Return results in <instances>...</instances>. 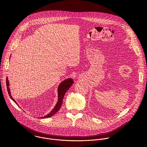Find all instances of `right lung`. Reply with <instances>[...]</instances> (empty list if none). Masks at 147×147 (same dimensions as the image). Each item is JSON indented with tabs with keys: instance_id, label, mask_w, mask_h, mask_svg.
I'll list each match as a JSON object with an SVG mask.
<instances>
[{
	"instance_id": "add662e5",
	"label": "right lung",
	"mask_w": 147,
	"mask_h": 147,
	"mask_svg": "<svg viewBox=\"0 0 147 147\" xmlns=\"http://www.w3.org/2000/svg\"><path fill=\"white\" fill-rule=\"evenodd\" d=\"M74 83V81L73 80L72 78H67L65 80H64L63 81H62L61 82H60V84H59L58 88H57V92H58V100L57 102L56 103V105L55 107V108L52 110V111L48 113L47 115L43 116V117H40V118L44 119V118H48L51 117L52 116H53V115H55L60 108L61 104L63 102V99L64 96L66 94V92L67 91V90L71 87V86L73 85V84ZM6 85H7V91L8 93L11 98V99L17 104L18 105V103L16 102V100L12 98L11 94H10V88H9V82L8 80V78L7 77L6 78Z\"/></svg>"
}]
</instances>
